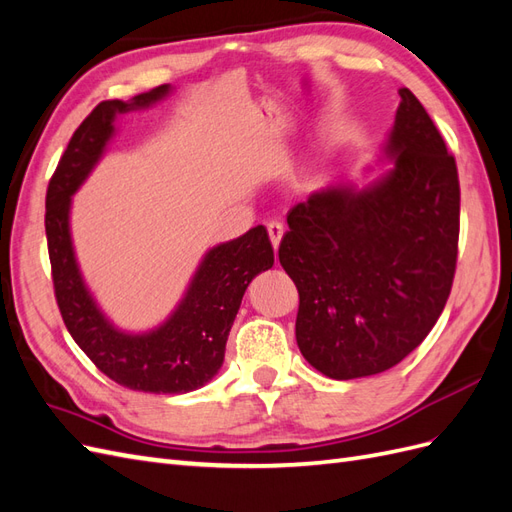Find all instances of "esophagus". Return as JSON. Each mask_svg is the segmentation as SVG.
I'll return each instance as SVG.
<instances>
[{
  "label": "esophagus",
  "mask_w": 512,
  "mask_h": 512,
  "mask_svg": "<svg viewBox=\"0 0 512 512\" xmlns=\"http://www.w3.org/2000/svg\"><path fill=\"white\" fill-rule=\"evenodd\" d=\"M267 230H269V239L277 250V247H280V243H282V237H284V224L282 222H269Z\"/></svg>",
  "instance_id": "esophagus-1"
}]
</instances>
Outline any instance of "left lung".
I'll return each instance as SVG.
<instances>
[{"mask_svg":"<svg viewBox=\"0 0 512 512\" xmlns=\"http://www.w3.org/2000/svg\"><path fill=\"white\" fill-rule=\"evenodd\" d=\"M369 181H335L288 213L280 262L299 290L297 344L333 380L391 369L451 294L459 239L455 158L410 89Z\"/></svg>","mask_w":512,"mask_h":512,"instance_id":"obj_1","label":"left lung"}]
</instances>
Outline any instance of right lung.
<instances>
[{
  "instance_id": "1",
  "label": "right lung",
  "mask_w": 512,
  "mask_h": 512,
  "mask_svg": "<svg viewBox=\"0 0 512 512\" xmlns=\"http://www.w3.org/2000/svg\"><path fill=\"white\" fill-rule=\"evenodd\" d=\"M170 91V85H160L128 102L108 100L91 111L57 164L46 190L44 218L55 297L74 342L117 384L156 395L196 391L218 374L247 286L258 273L273 267V247L265 226L209 247L173 312L147 331L117 327L91 294L74 252L72 196L113 141L117 117L158 104Z\"/></svg>"
}]
</instances>
